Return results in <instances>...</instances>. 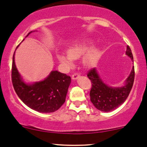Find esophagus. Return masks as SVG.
<instances>
[{"label": "esophagus", "instance_id": "34e87169", "mask_svg": "<svg viewBox=\"0 0 147 147\" xmlns=\"http://www.w3.org/2000/svg\"><path fill=\"white\" fill-rule=\"evenodd\" d=\"M79 77H80V76L78 75V74H73V75H72L71 78H72V79H73L74 80H75L78 79V78H79Z\"/></svg>", "mask_w": 147, "mask_h": 147}]
</instances>
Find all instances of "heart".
<instances>
[{"label": "heart", "mask_w": 147, "mask_h": 147, "mask_svg": "<svg viewBox=\"0 0 147 147\" xmlns=\"http://www.w3.org/2000/svg\"><path fill=\"white\" fill-rule=\"evenodd\" d=\"M90 45L86 42L76 43L67 48V55L57 54V57L59 62L66 67H71L74 64L73 60L79 59L83 55L82 57L83 65L87 68H92L98 63L101 53L98 48H92L88 51Z\"/></svg>", "instance_id": "b5f03b06"}]
</instances>
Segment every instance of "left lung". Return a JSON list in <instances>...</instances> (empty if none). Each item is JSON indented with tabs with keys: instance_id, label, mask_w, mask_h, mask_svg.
I'll use <instances>...</instances> for the list:
<instances>
[{
	"instance_id": "left-lung-1",
	"label": "left lung",
	"mask_w": 147,
	"mask_h": 147,
	"mask_svg": "<svg viewBox=\"0 0 147 147\" xmlns=\"http://www.w3.org/2000/svg\"><path fill=\"white\" fill-rule=\"evenodd\" d=\"M125 55L133 61V56L128 45ZM88 76L92 82V88L90 92V101L99 111L109 112L123 105L128 97L133 86L135 69L133 66L124 84L120 87H112L106 84L101 78L96 68L90 71Z\"/></svg>"
}]
</instances>
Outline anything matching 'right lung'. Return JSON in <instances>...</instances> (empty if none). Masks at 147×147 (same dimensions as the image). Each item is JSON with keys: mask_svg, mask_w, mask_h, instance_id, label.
<instances>
[{"mask_svg": "<svg viewBox=\"0 0 147 147\" xmlns=\"http://www.w3.org/2000/svg\"><path fill=\"white\" fill-rule=\"evenodd\" d=\"M32 32H29L26 37ZM15 51L12 58V80L20 99L31 109L40 113H52L59 109L65 102L71 77L55 70L42 80L26 83L15 65Z\"/></svg>", "mask_w": 147, "mask_h": 147, "instance_id": "1", "label": "right lung"}]
</instances>
